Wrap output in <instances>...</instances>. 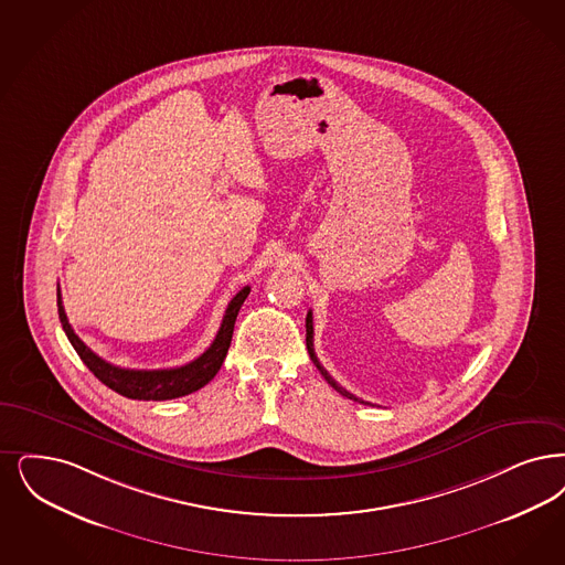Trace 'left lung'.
Listing matches in <instances>:
<instances>
[{"label": "left lung", "instance_id": "8db88e82", "mask_svg": "<svg viewBox=\"0 0 565 565\" xmlns=\"http://www.w3.org/2000/svg\"><path fill=\"white\" fill-rule=\"evenodd\" d=\"M307 349H309V355H311V360H313V363H316L317 370L321 372V376L328 381V384H330L332 388H337L342 397H349V399H353V402H360V404H367V402H363V399H360V397H355L353 393H349L347 388H342V386H340V384L337 383V381H334L330 374H328V370H326V367L319 363V360H317L316 349H313V313H311V311L307 313ZM367 406H372V404H367Z\"/></svg>", "mask_w": 565, "mask_h": 565}]
</instances>
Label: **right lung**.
Instances as JSON below:
<instances>
[{"mask_svg":"<svg viewBox=\"0 0 565 565\" xmlns=\"http://www.w3.org/2000/svg\"><path fill=\"white\" fill-rule=\"evenodd\" d=\"M248 294L249 286H246L244 290H239L231 298L216 339L198 360L184 363L181 367H170V370H128V367H119L114 363L105 362L103 358H98L92 349L84 344V340L73 332L67 313H65V307H63L61 288H58L56 296H58V317H61V323H63V330L67 334L68 342L73 344V349L77 351L82 362L90 367L92 374L100 383L107 384L109 388H114L115 393H119L128 399L163 402V399H177L182 395L195 393L198 388H202L216 376V372L221 370V365L225 362L226 351L231 347L235 319H237V313H239L244 300L248 298Z\"/></svg>","mask_w":565,"mask_h":565,"instance_id":"add662e5","label":"right lung"}]
</instances>
